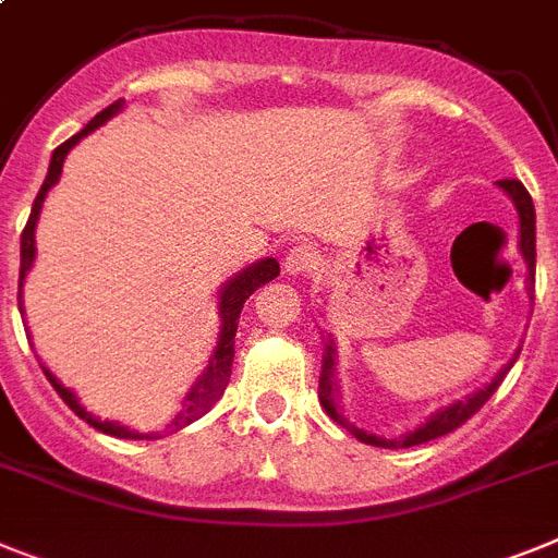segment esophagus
<instances>
[{
  "label": "esophagus",
  "mask_w": 558,
  "mask_h": 558,
  "mask_svg": "<svg viewBox=\"0 0 558 558\" xmlns=\"http://www.w3.org/2000/svg\"><path fill=\"white\" fill-rule=\"evenodd\" d=\"M318 265H322V256H318V251H313L311 245L290 247L288 256H284V270H288L290 276H307L313 274V270H318Z\"/></svg>",
  "instance_id": "esophagus-1"
}]
</instances>
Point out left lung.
Listing matches in <instances>:
<instances>
[{"label":"left lung","instance_id":"1","mask_svg":"<svg viewBox=\"0 0 558 558\" xmlns=\"http://www.w3.org/2000/svg\"><path fill=\"white\" fill-rule=\"evenodd\" d=\"M499 189L513 199V206H517L519 214V254L522 259L527 262V296L533 302V270H536V211H533V199L531 194L525 192V185L519 183V180H499ZM522 350V347H519ZM519 350L513 352V359L508 361L502 369L492 378V384H485L483 389L477 392L465 395L463 401H454L449 407L437 409L435 415L428 417L426 423L415 428V432H407L401 437H378L369 435L364 428H359L355 423L347 421L341 412H338V378H336V344H332V338H327L325 344V364H322V375H318V401L325 407L327 415L338 423V426H344L352 437H359L361 442H369V446H378V449H409V446H421V442L435 440V437L449 435L454 432L457 426H463L474 412L483 409V403L497 392V387L502 384V378L508 375V369L513 366V361L519 359Z\"/></svg>","mask_w":558,"mask_h":558}]
</instances>
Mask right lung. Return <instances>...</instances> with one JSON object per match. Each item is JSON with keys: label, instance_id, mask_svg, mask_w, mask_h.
<instances>
[{"label": "right lung", "instance_id": "obj_1", "mask_svg": "<svg viewBox=\"0 0 558 558\" xmlns=\"http://www.w3.org/2000/svg\"><path fill=\"white\" fill-rule=\"evenodd\" d=\"M121 109H123V98H121V101H116V104H109L107 109H101V112H98V116H95L93 121H89L87 126L78 132V135H73L70 141L61 143L59 149L52 151L50 169H47V178H45V183H41L36 199H33L31 220H27L25 231H22V268H19V311H22V313H25V307H22V288H25V276H27V270L33 268V259H36V222H39V214H41V206H45L47 192H50L52 185L59 183L61 166H64V157L70 155V149H73L75 143H78L81 137H87L89 132L98 130V126H104V123H107L112 116H118ZM276 276H279V262H276L274 256H268V259H259V262H254V265H247L245 270H240V274L231 276V279L222 284L220 302H217V307H220V318H222L220 336H217V347H214L211 359H208V366L203 369V375L194 380V387L189 389V395H185L183 409H180L178 415H174V421L166 426L169 432H180V428H185L189 423H194L197 417L206 415L208 409L220 401L222 392H226V387H228V378H231L233 336H236V325H240L242 304H245V299L251 296L256 288L274 282ZM22 322H25V318H22ZM41 369H45L47 380H50L52 389L59 392L61 401L73 409L81 421H87L89 426L98 428V432H104V435L123 437V440H157V437H163V435H157V432H149V435H146V432H135V428H130V426H121L118 421H101V417L89 415L87 409L81 407V401L75 398L73 389H66L64 384H61V380L56 378L50 369H47V366H41Z\"/></svg>", "mask_w": 558, "mask_h": 558}]
</instances>
